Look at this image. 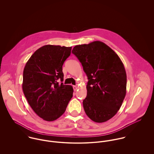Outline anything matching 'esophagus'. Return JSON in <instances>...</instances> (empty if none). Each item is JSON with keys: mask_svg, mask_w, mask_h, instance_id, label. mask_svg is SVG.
<instances>
[{"mask_svg": "<svg viewBox=\"0 0 154 154\" xmlns=\"http://www.w3.org/2000/svg\"><path fill=\"white\" fill-rule=\"evenodd\" d=\"M73 88L74 91H76L78 89V87L76 86H73Z\"/></svg>", "mask_w": 154, "mask_h": 154, "instance_id": "esophagus-1", "label": "esophagus"}]
</instances>
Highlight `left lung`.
<instances>
[{"label":"left lung","mask_w":154,"mask_h":154,"mask_svg":"<svg viewBox=\"0 0 154 154\" xmlns=\"http://www.w3.org/2000/svg\"><path fill=\"white\" fill-rule=\"evenodd\" d=\"M72 53L88 77L87 95L83 101L86 114L97 123L110 120L126 94L127 76L122 62L110 47L99 41L76 45Z\"/></svg>","instance_id":"left-lung-1"}]
</instances>
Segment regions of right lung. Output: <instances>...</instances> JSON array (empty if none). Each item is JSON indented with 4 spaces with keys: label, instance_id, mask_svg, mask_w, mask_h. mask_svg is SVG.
<instances>
[{
    "label": "right lung",
    "instance_id": "right-lung-1",
    "mask_svg": "<svg viewBox=\"0 0 154 154\" xmlns=\"http://www.w3.org/2000/svg\"><path fill=\"white\" fill-rule=\"evenodd\" d=\"M71 50L72 47L45 45L34 52L24 67L23 94L32 109L45 121L60 117L73 96L72 87L62 82V66Z\"/></svg>",
    "mask_w": 154,
    "mask_h": 154
}]
</instances>
